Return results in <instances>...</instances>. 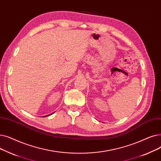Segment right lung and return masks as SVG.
<instances>
[{"label": "right lung", "mask_w": 161, "mask_h": 161, "mask_svg": "<svg viewBox=\"0 0 161 161\" xmlns=\"http://www.w3.org/2000/svg\"><path fill=\"white\" fill-rule=\"evenodd\" d=\"M53 113H51V114H53ZM48 115H50V114H48ZM47 116H46V117H47ZM44 117H45V116H44Z\"/></svg>", "instance_id": "add662e5"}]
</instances>
